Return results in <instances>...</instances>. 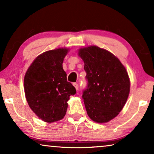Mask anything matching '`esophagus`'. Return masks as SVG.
Instances as JSON below:
<instances>
[{
    "label": "esophagus",
    "instance_id": "esophagus-1",
    "mask_svg": "<svg viewBox=\"0 0 154 154\" xmlns=\"http://www.w3.org/2000/svg\"><path fill=\"white\" fill-rule=\"evenodd\" d=\"M73 85L75 86V89H76L77 90H79V85H78V83H73Z\"/></svg>",
    "mask_w": 154,
    "mask_h": 154
}]
</instances>
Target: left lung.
<instances>
[{
	"label": "left lung",
	"instance_id": "left-lung-1",
	"mask_svg": "<svg viewBox=\"0 0 154 154\" xmlns=\"http://www.w3.org/2000/svg\"><path fill=\"white\" fill-rule=\"evenodd\" d=\"M87 87L82 98L87 113L97 123H105L118 116L128 97L130 79L125 67L110 52L97 46L82 48Z\"/></svg>",
	"mask_w": 154,
	"mask_h": 154
}]
</instances>
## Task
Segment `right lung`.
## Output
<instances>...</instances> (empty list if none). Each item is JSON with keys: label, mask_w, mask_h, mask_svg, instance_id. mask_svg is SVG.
Returning a JSON list of instances; mask_svg holds the SVG:
<instances>
[{"label": "right lung", "mask_w": 154, "mask_h": 154, "mask_svg": "<svg viewBox=\"0 0 154 154\" xmlns=\"http://www.w3.org/2000/svg\"><path fill=\"white\" fill-rule=\"evenodd\" d=\"M67 53L66 48L44 52L33 61L24 77L28 105L38 118L48 123L64 118L70 96L76 94L62 68Z\"/></svg>", "instance_id": "right-lung-1"}]
</instances>
